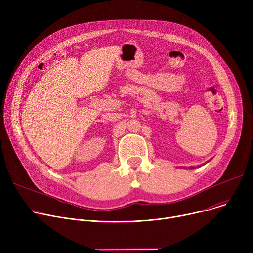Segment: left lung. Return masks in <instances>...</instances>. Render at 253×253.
I'll list each match as a JSON object with an SVG mask.
<instances>
[{
  "label": "left lung",
  "mask_w": 253,
  "mask_h": 253,
  "mask_svg": "<svg viewBox=\"0 0 253 253\" xmlns=\"http://www.w3.org/2000/svg\"><path fill=\"white\" fill-rule=\"evenodd\" d=\"M195 168H196V167H194V166H190V167H189V169H195ZM185 169H187V168H185Z\"/></svg>",
  "instance_id": "1"
}]
</instances>
